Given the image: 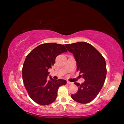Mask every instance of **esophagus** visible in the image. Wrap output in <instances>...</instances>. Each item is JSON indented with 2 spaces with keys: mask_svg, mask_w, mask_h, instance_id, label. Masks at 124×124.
Returning a JSON list of instances; mask_svg holds the SVG:
<instances>
[{
  "mask_svg": "<svg viewBox=\"0 0 124 124\" xmlns=\"http://www.w3.org/2000/svg\"><path fill=\"white\" fill-rule=\"evenodd\" d=\"M67 83L68 84H69V85H72L73 84V83H71V82H70V81H67Z\"/></svg>",
  "mask_w": 124,
  "mask_h": 124,
  "instance_id": "34e87169",
  "label": "esophagus"
}]
</instances>
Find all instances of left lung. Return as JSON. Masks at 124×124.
Segmentation results:
<instances>
[{"mask_svg":"<svg viewBox=\"0 0 124 124\" xmlns=\"http://www.w3.org/2000/svg\"><path fill=\"white\" fill-rule=\"evenodd\" d=\"M77 62V70L82 74L85 81L79 87L76 93L71 95L73 100L80 103H88L95 98L103 86L107 74L104 58L92 45L85 42L66 44Z\"/></svg>","mask_w":124,"mask_h":124,"instance_id":"8db88e82","label":"left lung"}]
</instances>
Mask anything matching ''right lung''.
Wrapping results in <instances>:
<instances>
[{
	"label": "right lung",
	"mask_w": 124,
	"mask_h": 124,
	"mask_svg": "<svg viewBox=\"0 0 124 124\" xmlns=\"http://www.w3.org/2000/svg\"><path fill=\"white\" fill-rule=\"evenodd\" d=\"M67 51L64 45L46 43L39 45L27 54L22 68V78L28 95L37 103L46 106L54 102L58 88L66 84L63 79L54 80L50 77L48 70L56 57Z\"/></svg>",
	"instance_id": "add662e5"
}]
</instances>
